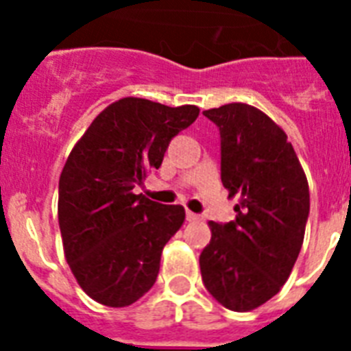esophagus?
<instances>
[{
	"label": "esophagus",
	"mask_w": 351,
	"mask_h": 351,
	"mask_svg": "<svg viewBox=\"0 0 351 351\" xmlns=\"http://www.w3.org/2000/svg\"><path fill=\"white\" fill-rule=\"evenodd\" d=\"M186 219L189 220V222H195V220H198L200 217H198L197 213H193V211H186Z\"/></svg>",
	"instance_id": "esophagus-1"
}]
</instances>
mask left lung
<instances>
[{
    "mask_svg": "<svg viewBox=\"0 0 351 351\" xmlns=\"http://www.w3.org/2000/svg\"><path fill=\"white\" fill-rule=\"evenodd\" d=\"M220 132V178L240 198L234 219L209 222L204 286L233 311H250L288 280L310 215L308 180L286 132L247 104L204 111Z\"/></svg>",
    "mask_w": 351,
    "mask_h": 351,
    "instance_id": "1",
    "label": "left lung"
}]
</instances>
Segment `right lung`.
Listing matches in <instances>:
<instances>
[{
    "instance_id": "right-lung-1",
    "label": "right lung",
    "mask_w": 351,
    "mask_h": 351,
    "mask_svg": "<svg viewBox=\"0 0 351 351\" xmlns=\"http://www.w3.org/2000/svg\"><path fill=\"white\" fill-rule=\"evenodd\" d=\"M198 112L197 106L121 98L95 118L69 154L58 220L71 271L96 302L123 308L156 282L162 250L186 211L132 189L158 169L171 140Z\"/></svg>"
}]
</instances>
